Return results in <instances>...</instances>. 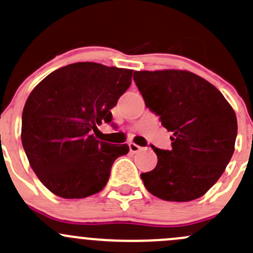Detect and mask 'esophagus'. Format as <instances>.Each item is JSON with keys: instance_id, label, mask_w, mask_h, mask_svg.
Masks as SVG:
<instances>
[{"instance_id": "34e87169", "label": "esophagus", "mask_w": 253, "mask_h": 253, "mask_svg": "<svg viewBox=\"0 0 253 253\" xmlns=\"http://www.w3.org/2000/svg\"><path fill=\"white\" fill-rule=\"evenodd\" d=\"M128 147H129V151H131V153H133V154L134 153H138V151H139L140 149H142V148L139 147V145L135 144V143H129Z\"/></svg>"}]
</instances>
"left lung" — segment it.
<instances>
[{
	"label": "left lung",
	"mask_w": 253,
	"mask_h": 253,
	"mask_svg": "<svg viewBox=\"0 0 253 253\" xmlns=\"http://www.w3.org/2000/svg\"><path fill=\"white\" fill-rule=\"evenodd\" d=\"M133 80L147 108L173 133L171 150L150 145L158 165L140 174L144 187L166 201L200 198L233 156L238 133L233 108L213 84L190 71H134Z\"/></svg>",
	"instance_id": "obj_1"
}]
</instances>
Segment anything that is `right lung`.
I'll return each mask as SVG.
<instances>
[{"label": "right lung", "mask_w": 253, "mask_h": 253, "mask_svg": "<svg viewBox=\"0 0 253 253\" xmlns=\"http://www.w3.org/2000/svg\"><path fill=\"white\" fill-rule=\"evenodd\" d=\"M133 70L74 63L50 73L33 89L21 116V143L42 184L64 199H82L105 187L127 144L95 138L113 120L110 109L131 84Z\"/></svg>", "instance_id": "add662e5"}]
</instances>
